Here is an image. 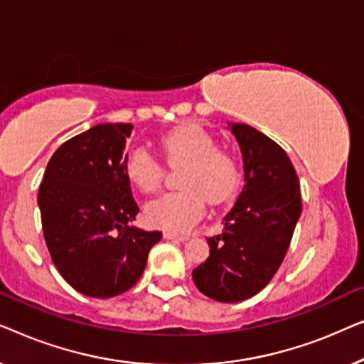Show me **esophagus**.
<instances>
[{"label":"esophagus","mask_w":364,"mask_h":364,"mask_svg":"<svg viewBox=\"0 0 364 364\" xmlns=\"http://www.w3.org/2000/svg\"><path fill=\"white\" fill-rule=\"evenodd\" d=\"M164 237H166L167 240H177V242H186L187 240L186 235H178V233H173V232H166V233H164Z\"/></svg>","instance_id":"1"}]
</instances>
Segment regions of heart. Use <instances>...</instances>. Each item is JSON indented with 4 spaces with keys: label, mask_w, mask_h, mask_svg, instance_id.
Segmentation results:
<instances>
[{
    "label": "heart",
    "mask_w": 364,
    "mask_h": 364,
    "mask_svg": "<svg viewBox=\"0 0 364 364\" xmlns=\"http://www.w3.org/2000/svg\"><path fill=\"white\" fill-rule=\"evenodd\" d=\"M168 164H187L178 186L183 191L164 193L149 202L146 220L168 232H187L203 213V200L217 205L230 198L238 187V167L230 154L217 151V142L202 127L186 124L161 137ZM126 173L144 193L156 192L164 168L147 147H134L126 157Z\"/></svg>",
    "instance_id": "b5f03b06"
}]
</instances>
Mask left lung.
<instances>
[{
  "instance_id": "left-lung-1",
  "label": "left lung",
  "mask_w": 364,
  "mask_h": 364,
  "mask_svg": "<svg viewBox=\"0 0 364 364\" xmlns=\"http://www.w3.org/2000/svg\"><path fill=\"white\" fill-rule=\"evenodd\" d=\"M228 129L240 146L245 187L223 217V232L207 238L210 255L192 278L205 296L237 303L262 291L280 268L301 197L293 164L275 141L247 124Z\"/></svg>"
}]
</instances>
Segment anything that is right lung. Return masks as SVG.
<instances>
[{
  "label": "right lung",
  "instance_id": "right-lung-1",
  "mask_svg": "<svg viewBox=\"0 0 364 364\" xmlns=\"http://www.w3.org/2000/svg\"><path fill=\"white\" fill-rule=\"evenodd\" d=\"M132 124H97L53 154L38 193L44 240L61 277L86 296L136 285L162 232L132 225L139 212L124 154Z\"/></svg>",
  "mask_w": 364,
  "mask_h": 364
}]
</instances>
